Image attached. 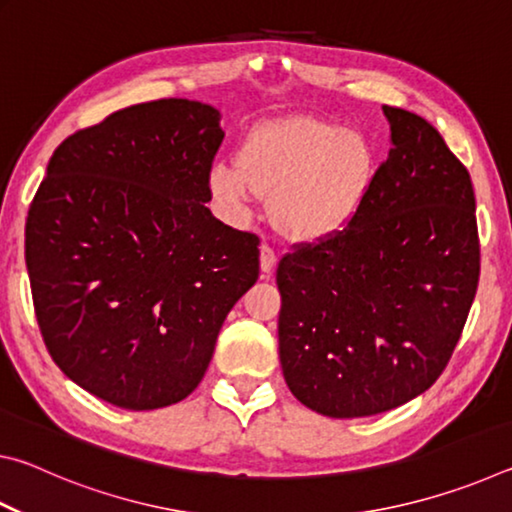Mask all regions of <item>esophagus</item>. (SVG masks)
Here are the masks:
<instances>
[{
  "mask_svg": "<svg viewBox=\"0 0 512 512\" xmlns=\"http://www.w3.org/2000/svg\"><path fill=\"white\" fill-rule=\"evenodd\" d=\"M275 262H277L275 250L268 244H262V248H259V268H262L264 277L271 275V271L275 268Z\"/></svg>",
  "mask_w": 512,
  "mask_h": 512,
  "instance_id": "1",
  "label": "esophagus"
}]
</instances>
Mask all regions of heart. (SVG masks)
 <instances>
[{
  "mask_svg": "<svg viewBox=\"0 0 512 512\" xmlns=\"http://www.w3.org/2000/svg\"><path fill=\"white\" fill-rule=\"evenodd\" d=\"M377 178L366 135L307 115L262 121L237 151V167L214 164V198L241 210L253 194L271 198L277 230L293 241H325L348 228Z\"/></svg>",
  "mask_w": 512,
  "mask_h": 512,
  "instance_id": "heart-1",
  "label": "heart"
}]
</instances>
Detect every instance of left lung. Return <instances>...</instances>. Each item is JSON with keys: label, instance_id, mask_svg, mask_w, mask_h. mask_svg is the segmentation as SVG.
<instances>
[{"label": "left lung", "instance_id": "8db88e82", "mask_svg": "<svg viewBox=\"0 0 512 512\" xmlns=\"http://www.w3.org/2000/svg\"><path fill=\"white\" fill-rule=\"evenodd\" d=\"M391 151L341 235L277 264L289 391L366 418L427 391L452 359L479 284L470 173L427 119L384 106Z\"/></svg>", "mask_w": 512, "mask_h": 512}]
</instances>
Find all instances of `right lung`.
Returning <instances> with one entry per match:
<instances>
[{"label":"right lung","mask_w":512,"mask_h":512,"mask_svg":"<svg viewBox=\"0 0 512 512\" xmlns=\"http://www.w3.org/2000/svg\"><path fill=\"white\" fill-rule=\"evenodd\" d=\"M219 121L189 99L112 112L58 146L29 207L42 339L74 384L119 409L185 400L259 277V239L205 207Z\"/></svg>","instance_id":"obj_1"}]
</instances>
